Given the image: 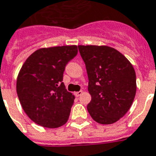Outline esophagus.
Returning a JSON list of instances; mask_svg holds the SVG:
<instances>
[{
    "instance_id": "esophagus-1",
    "label": "esophagus",
    "mask_w": 156,
    "mask_h": 156,
    "mask_svg": "<svg viewBox=\"0 0 156 156\" xmlns=\"http://www.w3.org/2000/svg\"><path fill=\"white\" fill-rule=\"evenodd\" d=\"M82 94H83V91H82V90H80V91H78V92H75L74 95L76 97H78V96H80Z\"/></svg>"
}]
</instances>
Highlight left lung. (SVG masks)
Masks as SVG:
<instances>
[{
    "label": "left lung",
    "instance_id": "8db88e82",
    "mask_svg": "<svg viewBox=\"0 0 156 156\" xmlns=\"http://www.w3.org/2000/svg\"><path fill=\"white\" fill-rule=\"evenodd\" d=\"M89 78V115L101 124L117 122L130 109L136 94V73L121 52L106 45H78Z\"/></svg>",
    "mask_w": 156,
    "mask_h": 156
}]
</instances>
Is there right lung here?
Returning <instances> with one entry per match:
<instances>
[{
    "instance_id": "obj_1",
    "label": "right lung",
    "mask_w": 156,
    "mask_h": 156,
    "mask_svg": "<svg viewBox=\"0 0 156 156\" xmlns=\"http://www.w3.org/2000/svg\"><path fill=\"white\" fill-rule=\"evenodd\" d=\"M78 54L77 45L41 48L29 55L17 78V94L33 122L48 128L66 123L75 97L63 83V73Z\"/></svg>"
}]
</instances>
